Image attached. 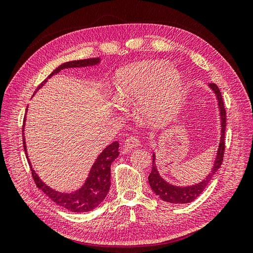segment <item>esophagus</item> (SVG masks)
Masks as SVG:
<instances>
[{"instance_id": "34e87169", "label": "esophagus", "mask_w": 253, "mask_h": 253, "mask_svg": "<svg viewBox=\"0 0 253 253\" xmlns=\"http://www.w3.org/2000/svg\"><path fill=\"white\" fill-rule=\"evenodd\" d=\"M140 145V141L139 139H137L136 137H128V138L126 139V141L122 143V147L126 151L129 152L132 151L134 148H137Z\"/></svg>"}]
</instances>
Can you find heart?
Wrapping results in <instances>:
<instances>
[{
    "mask_svg": "<svg viewBox=\"0 0 253 253\" xmlns=\"http://www.w3.org/2000/svg\"><path fill=\"white\" fill-rule=\"evenodd\" d=\"M118 103L138 101V109L153 121L163 122L178 111L185 93L182 75L166 61H149L121 68L114 83Z\"/></svg>",
    "mask_w": 253,
    "mask_h": 253,
    "instance_id": "1",
    "label": "heart"
}]
</instances>
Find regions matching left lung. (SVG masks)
Returning a JSON list of instances; mask_svg holds the SVG:
<instances>
[{
	"label": "left lung",
	"instance_id": "left-lung-1",
	"mask_svg": "<svg viewBox=\"0 0 253 253\" xmlns=\"http://www.w3.org/2000/svg\"><path fill=\"white\" fill-rule=\"evenodd\" d=\"M209 87L214 91V94L217 99V105L219 110V116H220V140L219 145L216 153L215 160L210 173L206 176L201 182L195 183L192 186L187 187H179L174 186L172 183L166 181L162 176H160L157 167L155 164V154L153 153V163H152V171L149 175V183L154 191V193L162 198L163 201L171 204H188L193 202L194 200L200 196L203 191L208 186V183L212 179L213 175L216 173V171L219 169L224 159V152H225V131H226V110L223 98H221L220 90L217 87L216 84L210 83Z\"/></svg>",
	"mask_w": 253,
	"mask_h": 253
}]
</instances>
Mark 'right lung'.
<instances>
[{"label": "right lung", "mask_w": 253, "mask_h": 253, "mask_svg": "<svg viewBox=\"0 0 253 253\" xmlns=\"http://www.w3.org/2000/svg\"><path fill=\"white\" fill-rule=\"evenodd\" d=\"M99 62H100V58H90V59H84V60L70 61V62H65L63 64H61L40 84L39 86L37 87L34 95L37 93L38 89H40L44 84L47 82L49 78L52 77L53 75L58 74L59 72L64 70V68L93 66L98 64ZM25 120H26V116L24 117V120H23L22 132H24ZM23 147H24L27 162L30 168H32V175L37 187L41 189L53 203H56L57 205L63 207V208L70 210L72 212L80 213V212L91 211L93 209L97 208V207L103 202L111 187V165L119 155L118 141H114L113 143L108 145V147H106L100 154H99L96 162L94 163L93 166H91V169L88 173V177L86 178L85 182H84V185L79 190L75 191V192H72V193L58 192V191L53 190L45 185V183L40 179L39 176H38V174L33 169L32 164H30V160L28 158L24 133H23Z\"/></svg>", "instance_id": "right-lung-1"}]
</instances>
